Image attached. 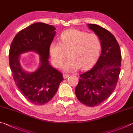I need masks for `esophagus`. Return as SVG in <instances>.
<instances>
[{"instance_id": "1", "label": "esophagus", "mask_w": 133, "mask_h": 133, "mask_svg": "<svg viewBox=\"0 0 133 133\" xmlns=\"http://www.w3.org/2000/svg\"><path fill=\"white\" fill-rule=\"evenodd\" d=\"M69 77V75H68V74H63V78H64V79L67 78Z\"/></svg>"}]
</instances>
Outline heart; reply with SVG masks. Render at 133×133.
<instances>
[{
  "label": "heart",
  "mask_w": 133,
  "mask_h": 133,
  "mask_svg": "<svg viewBox=\"0 0 133 133\" xmlns=\"http://www.w3.org/2000/svg\"><path fill=\"white\" fill-rule=\"evenodd\" d=\"M101 49V43L97 35L75 29L64 31L60 36V42L53 41L48 48L51 62L57 68L62 66L67 52L69 59L63 66V70L67 72L92 66Z\"/></svg>",
  "instance_id": "b5f03b06"
}]
</instances>
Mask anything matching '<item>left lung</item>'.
Here are the masks:
<instances>
[{"instance_id":"left-lung-1","label":"left lung","mask_w":133,"mask_h":133,"mask_svg":"<svg viewBox=\"0 0 133 133\" xmlns=\"http://www.w3.org/2000/svg\"><path fill=\"white\" fill-rule=\"evenodd\" d=\"M88 26L99 38L102 51L95 66L80 75L75 93L81 103L93 107L105 101L114 91L122 55L119 43L109 31L94 24H88Z\"/></svg>"}]
</instances>
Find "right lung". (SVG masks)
I'll return each mask as SVG.
<instances>
[{"instance_id": "right-lung-1", "label": "right lung", "mask_w": 133, "mask_h": 133, "mask_svg": "<svg viewBox=\"0 0 133 133\" xmlns=\"http://www.w3.org/2000/svg\"><path fill=\"white\" fill-rule=\"evenodd\" d=\"M56 30L43 23L32 24L15 36L10 48L9 64L16 85L26 99L36 105L49 102L63 80V74L48 60V48ZM29 51L40 55V66L33 72H26L20 63V55Z\"/></svg>"}]
</instances>
